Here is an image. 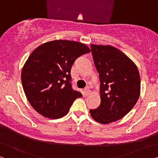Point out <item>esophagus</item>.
<instances>
[{
	"mask_svg": "<svg viewBox=\"0 0 158 158\" xmlns=\"http://www.w3.org/2000/svg\"><path fill=\"white\" fill-rule=\"evenodd\" d=\"M91 93V91H90V89H89V87H86L85 89H84V94L86 96L89 95V94Z\"/></svg>",
	"mask_w": 158,
	"mask_h": 158,
	"instance_id": "1",
	"label": "esophagus"
}]
</instances>
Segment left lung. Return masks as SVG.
<instances>
[{
  "instance_id": "8db88e82",
  "label": "left lung",
  "mask_w": 158,
  "mask_h": 158,
  "mask_svg": "<svg viewBox=\"0 0 158 158\" xmlns=\"http://www.w3.org/2000/svg\"><path fill=\"white\" fill-rule=\"evenodd\" d=\"M94 66L100 81V106L90 110L92 118L102 124L124 117L140 95V76L136 64L111 45H91Z\"/></svg>"
}]
</instances>
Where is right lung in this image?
<instances>
[{"mask_svg":"<svg viewBox=\"0 0 158 158\" xmlns=\"http://www.w3.org/2000/svg\"><path fill=\"white\" fill-rule=\"evenodd\" d=\"M89 52L85 44L66 40L47 42L34 50L21 78L27 100L37 113L52 119L68 113L73 101L82 96L71 88V66Z\"/></svg>","mask_w":158,"mask_h":158,"instance_id":"1","label":"right lung"}]
</instances>
